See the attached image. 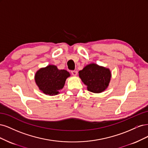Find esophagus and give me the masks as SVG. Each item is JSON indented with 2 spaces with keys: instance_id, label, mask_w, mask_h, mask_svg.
Instances as JSON below:
<instances>
[{
  "instance_id": "1",
  "label": "esophagus",
  "mask_w": 148,
  "mask_h": 148,
  "mask_svg": "<svg viewBox=\"0 0 148 148\" xmlns=\"http://www.w3.org/2000/svg\"><path fill=\"white\" fill-rule=\"evenodd\" d=\"M71 74H72V75H74V76H76V75H77V71H75V70L71 71Z\"/></svg>"
}]
</instances>
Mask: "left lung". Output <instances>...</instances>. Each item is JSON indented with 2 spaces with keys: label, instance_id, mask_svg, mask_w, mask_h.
I'll return each mask as SVG.
<instances>
[{
  "label": "left lung",
  "instance_id": "1",
  "mask_svg": "<svg viewBox=\"0 0 148 148\" xmlns=\"http://www.w3.org/2000/svg\"><path fill=\"white\" fill-rule=\"evenodd\" d=\"M79 76L87 86L89 91L99 93L104 91L108 86L111 73L108 69L91 64L80 70Z\"/></svg>",
  "mask_w": 148,
  "mask_h": 148
}]
</instances>
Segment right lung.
I'll use <instances>...</instances> for the list:
<instances>
[{"label": "right lung", "instance_id": "1", "mask_svg": "<svg viewBox=\"0 0 148 148\" xmlns=\"http://www.w3.org/2000/svg\"><path fill=\"white\" fill-rule=\"evenodd\" d=\"M70 73L65 70H59L55 65L41 69L35 75V81L40 90L49 96L57 95L63 88Z\"/></svg>", "mask_w": 148, "mask_h": 148}]
</instances>
